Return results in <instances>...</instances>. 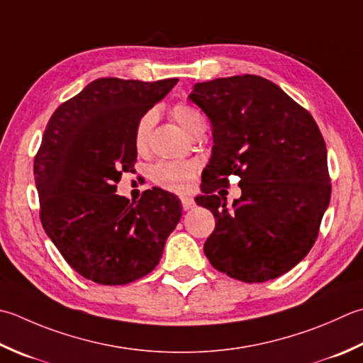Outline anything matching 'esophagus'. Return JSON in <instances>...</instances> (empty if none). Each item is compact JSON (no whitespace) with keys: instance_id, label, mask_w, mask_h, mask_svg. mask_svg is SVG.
I'll return each mask as SVG.
<instances>
[{"instance_id":"1","label":"esophagus","mask_w":363,"mask_h":363,"mask_svg":"<svg viewBox=\"0 0 363 363\" xmlns=\"http://www.w3.org/2000/svg\"><path fill=\"white\" fill-rule=\"evenodd\" d=\"M181 203H182L184 211H189V209H194L195 208V201L191 200L190 196H182L181 198Z\"/></svg>"}]
</instances>
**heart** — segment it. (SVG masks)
<instances>
[{"instance_id":"1","label":"heart","mask_w":363,"mask_h":363,"mask_svg":"<svg viewBox=\"0 0 363 363\" xmlns=\"http://www.w3.org/2000/svg\"><path fill=\"white\" fill-rule=\"evenodd\" d=\"M172 116L181 129L187 135H195L204 127V118L195 106L189 104H176L172 108ZM155 121L154 111H146L138 119L133 132V146L137 152L147 151L149 135H151ZM198 173V167L190 162H160L152 168L151 177L159 187L172 191H187L194 184Z\"/></svg>"}]
</instances>
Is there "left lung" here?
<instances>
[{"label":"left lung","instance_id":"obj_1","mask_svg":"<svg viewBox=\"0 0 363 363\" xmlns=\"http://www.w3.org/2000/svg\"><path fill=\"white\" fill-rule=\"evenodd\" d=\"M189 99L212 125V155L196 203L216 217L204 253L245 283L274 280L307 257L330 201L328 149L310 113L275 83L234 75L196 83ZM243 195H215L228 176ZM220 194V191H218Z\"/></svg>","mask_w":363,"mask_h":363}]
</instances>
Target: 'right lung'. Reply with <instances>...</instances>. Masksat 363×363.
<instances>
[{"mask_svg":"<svg viewBox=\"0 0 363 363\" xmlns=\"http://www.w3.org/2000/svg\"><path fill=\"white\" fill-rule=\"evenodd\" d=\"M176 83L97 78L45 127L34 159L42 226L67 264L99 285L151 272L181 220V201L159 187L138 203L115 194L137 162L135 125Z\"/></svg>","mask_w":363,"mask_h":363,"instance_id":"add662e5","label":"right lung"}]
</instances>
